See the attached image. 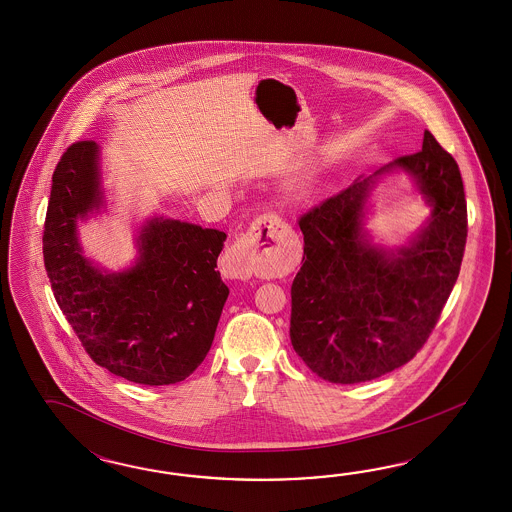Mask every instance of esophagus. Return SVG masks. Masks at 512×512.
Instances as JSON below:
<instances>
[{
  "mask_svg": "<svg viewBox=\"0 0 512 512\" xmlns=\"http://www.w3.org/2000/svg\"><path fill=\"white\" fill-rule=\"evenodd\" d=\"M283 229V221L278 214L266 212L251 221L248 233L242 234L231 248L227 249L223 261L227 274L234 279H249L255 274L257 261L266 251L274 248L278 242V234ZM266 237L269 242L261 243L260 238ZM269 248L266 249L265 246Z\"/></svg>",
  "mask_w": 512,
  "mask_h": 512,
  "instance_id": "34e87169",
  "label": "esophagus"
}]
</instances>
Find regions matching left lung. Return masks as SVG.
<instances>
[{
	"label": "left lung",
	"instance_id": "1",
	"mask_svg": "<svg viewBox=\"0 0 512 512\" xmlns=\"http://www.w3.org/2000/svg\"><path fill=\"white\" fill-rule=\"evenodd\" d=\"M402 168L433 206L409 247L387 252L363 236L375 175ZM304 257L291 287V343L330 383L372 381L407 364L430 338L460 274L467 238L464 182L454 157L424 131L422 150L313 206L298 219Z\"/></svg>",
	"mask_w": 512,
	"mask_h": 512
}]
</instances>
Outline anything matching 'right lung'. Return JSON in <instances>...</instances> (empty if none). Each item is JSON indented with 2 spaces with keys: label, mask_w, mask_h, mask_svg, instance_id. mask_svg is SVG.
<instances>
[{
  "label": "right lung",
  "mask_w": 512,
  "mask_h": 512,
  "mask_svg": "<svg viewBox=\"0 0 512 512\" xmlns=\"http://www.w3.org/2000/svg\"><path fill=\"white\" fill-rule=\"evenodd\" d=\"M99 146L71 144L52 174L43 257L54 298L95 364L127 381H184L208 355L229 287L217 272L227 234L154 217L139 234V259L118 274L95 268L77 221L103 206Z\"/></svg>",
  "instance_id": "right-lung-1"
}]
</instances>
